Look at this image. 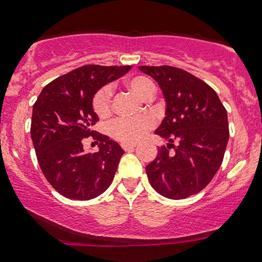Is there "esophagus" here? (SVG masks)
<instances>
[{
  "label": "esophagus",
  "mask_w": 262,
  "mask_h": 262,
  "mask_svg": "<svg viewBox=\"0 0 262 262\" xmlns=\"http://www.w3.org/2000/svg\"><path fill=\"white\" fill-rule=\"evenodd\" d=\"M135 146H137V144L135 143H123L122 144V148L124 150H132V149H134Z\"/></svg>",
  "instance_id": "1"
}]
</instances>
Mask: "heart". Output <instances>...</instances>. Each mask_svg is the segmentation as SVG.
Segmentation results:
<instances>
[{"label": "heart", "instance_id": "heart-1", "mask_svg": "<svg viewBox=\"0 0 262 262\" xmlns=\"http://www.w3.org/2000/svg\"><path fill=\"white\" fill-rule=\"evenodd\" d=\"M130 89L141 100H150L155 95L156 87L151 80L145 76H133L127 80ZM92 108L100 118H107L112 112V89L104 85L96 91L92 98ZM154 127V119L149 116L138 118H118L110 127V133L116 140L122 143H135L143 139Z\"/></svg>", "mask_w": 262, "mask_h": 262}]
</instances>
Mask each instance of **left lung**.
I'll use <instances>...</instances> for the list:
<instances>
[{
  "label": "left lung",
  "instance_id": "left-lung-1",
  "mask_svg": "<svg viewBox=\"0 0 262 262\" xmlns=\"http://www.w3.org/2000/svg\"><path fill=\"white\" fill-rule=\"evenodd\" d=\"M159 83L166 117L155 133L169 140L146 166L150 185L161 196L182 200L212 181L229 139L228 116L218 95L204 81L173 66H139ZM179 141L175 147L173 143ZM174 148V152L169 149Z\"/></svg>",
  "mask_w": 262,
  "mask_h": 262
}]
</instances>
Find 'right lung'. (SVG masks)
Wrapping results in <instances>:
<instances>
[{
  "instance_id": "1",
  "label": "right lung",
  "mask_w": 262,
  "mask_h": 262,
  "mask_svg": "<svg viewBox=\"0 0 262 262\" xmlns=\"http://www.w3.org/2000/svg\"><path fill=\"white\" fill-rule=\"evenodd\" d=\"M130 70V66L85 65L53 80L33 106L31 135L45 179L60 194L89 201L112 183L123 149L107 135L92 130L96 91ZM92 136L97 153L83 151L82 141Z\"/></svg>"
}]
</instances>
